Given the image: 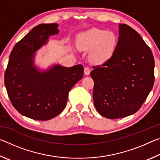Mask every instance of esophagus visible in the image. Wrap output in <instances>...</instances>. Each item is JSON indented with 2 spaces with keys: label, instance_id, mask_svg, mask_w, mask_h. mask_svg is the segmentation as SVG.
Instances as JSON below:
<instances>
[{
  "label": "esophagus",
  "instance_id": "1",
  "mask_svg": "<svg viewBox=\"0 0 160 160\" xmlns=\"http://www.w3.org/2000/svg\"><path fill=\"white\" fill-rule=\"evenodd\" d=\"M84 72H85V75H90V69L88 67L85 68V69H84Z\"/></svg>",
  "mask_w": 160,
  "mask_h": 160
}]
</instances>
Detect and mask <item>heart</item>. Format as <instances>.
Wrapping results in <instances>:
<instances>
[{"instance_id": "1", "label": "heart", "mask_w": 160, "mask_h": 160, "mask_svg": "<svg viewBox=\"0 0 160 160\" xmlns=\"http://www.w3.org/2000/svg\"><path fill=\"white\" fill-rule=\"evenodd\" d=\"M77 45L82 51H90V59L97 64L109 61L118 46V38L112 32L91 29L78 35Z\"/></svg>"}]
</instances>
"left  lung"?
I'll use <instances>...</instances> for the list:
<instances>
[{"label": "left lung", "instance_id": "left-lung-1", "mask_svg": "<svg viewBox=\"0 0 160 160\" xmlns=\"http://www.w3.org/2000/svg\"><path fill=\"white\" fill-rule=\"evenodd\" d=\"M118 46L109 61L93 66V99L100 115L110 119L133 114L153 88L155 60L150 47L126 24L118 25Z\"/></svg>", "mask_w": 160, "mask_h": 160}]
</instances>
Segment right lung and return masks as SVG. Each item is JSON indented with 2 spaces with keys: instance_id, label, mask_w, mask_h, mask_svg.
Instances as JSON below:
<instances>
[{
  "instance_id": "add662e5",
  "label": "right lung",
  "mask_w": 160,
  "mask_h": 160,
  "mask_svg": "<svg viewBox=\"0 0 160 160\" xmlns=\"http://www.w3.org/2000/svg\"><path fill=\"white\" fill-rule=\"evenodd\" d=\"M56 23L41 24L13 47L5 72V86L12 106L22 115L47 121L66 106L69 91L82 78L84 68L55 65L44 71L34 66V53L58 33Z\"/></svg>"
}]
</instances>
